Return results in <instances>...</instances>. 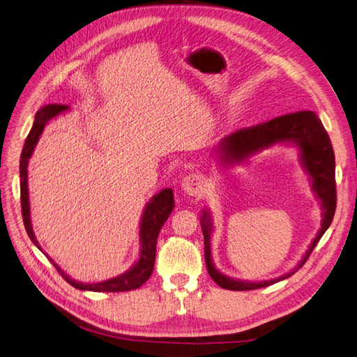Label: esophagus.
<instances>
[{"mask_svg":"<svg viewBox=\"0 0 357 357\" xmlns=\"http://www.w3.org/2000/svg\"><path fill=\"white\" fill-rule=\"evenodd\" d=\"M181 189L189 197H201L205 189V181L198 174H189L181 180Z\"/></svg>","mask_w":357,"mask_h":357,"instance_id":"esophagus-1","label":"esophagus"}]
</instances>
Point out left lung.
Returning a JSON list of instances; mask_svg holds the SVG:
<instances>
[{"label":"left lung","mask_w":357,"mask_h":357,"mask_svg":"<svg viewBox=\"0 0 357 357\" xmlns=\"http://www.w3.org/2000/svg\"><path fill=\"white\" fill-rule=\"evenodd\" d=\"M277 144L295 146L299 150V160L302 168L310 176L311 189L316 193L321 207V228L319 229L316 238L311 241L308 250L305 252L301 262L290 269L284 275L264 282H245V280L232 278L222 274L211 257V234L213 219L211 213L204 208L201 213V228L204 234V253L205 265H207L210 277L222 289L228 290H253L274 284L280 280L294 275L298 269L305 264L311 252L314 250L319 240L331 226L335 207H337V188H335V155L331 138L325 126L314 112H298L284 114L268 121L265 123L252 128L240 129L228 137H225L220 144L214 149V155L223 167L236 165L250 159L252 156L261 153L262 150Z\"/></svg>","instance_id":"left-lung-1"}]
</instances>
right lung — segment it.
Instances as JSON below:
<instances>
[{"label":"right lung","instance_id":"add662e5","mask_svg":"<svg viewBox=\"0 0 357 357\" xmlns=\"http://www.w3.org/2000/svg\"><path fill=\"white\" fill-rule=\"evenodd\" d=\"M70 110L68 105L61 104H49L40 109L36 114L34 125H32L31 131L26 137L25 146L22 149V155H20V202H22V218L25 223V229L29 235L31 241L37 245V248L43 252L41 245L38 244L36 234L32 231L31 223V211H29V192H28V162L32 156V152L38 143V139L43 134V129L47 125L49 121L55 119L56 116L66 113ZM174 210V193L171 189H162L158 192L155 197H152L144 207L142 220H139V255L137 262L125 271L123 274L104 280V282L98 283H82L73 280L63 269H61L52 257H49L47 253H45L49 261L58 269V273L62 275L67 283H70L73 287L79 290H91V291H128L138 289L143 286L149 277L152 275L155 259H156V241L158 235L162 226L169 218L171 211Z\"/></svg>","mask_w":357,"mask_h":357}]
</instances>
